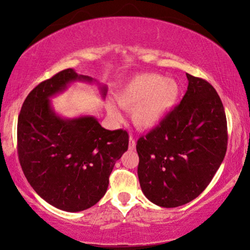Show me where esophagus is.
I'll return each instance as SVG.
<instances>
[{"mask_svg": "<svg viewBox=\"0 0 250 250\" xmlns=\"http://www.w3.org/2000/svg\"><path fill=\"white\" fill-rule=\"evenodd\" d=\"M135 146H136V143H135V140L132 138H129V145H128V149L129 150H134L135 149Z\"/></svg>", "mask_w": 250, "mask_h": 250, "instance_id": "34e87169", "label": "esophagus"}]
</instances>
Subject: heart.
Returning <instances> with one entry per match:
<instances>
[{
	"label": "heart",
	"instance_id": "obj_1",
	"mask_svg": "<svg viewBox=\"0 0 250 250\" xmlns=\"http://www.w3.org/2000/svg\"><path fill=\"white\" fill-rule=\"evenodd\" d=\"M180 84L159 74H141L129 80L116 94L122 108L132 110L136 127L151 129L165 121L179 101ZM109 115L119 119L121 114L111 101L107 102Z\"/></svg>",
	"mask_w": 250,
	"mask_h": 250
}]
</instances>
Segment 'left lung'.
I'll use <instances>...</instances> for the list:
<instances>
[{
  "instance_id": "obj_1",
  "label": "left lung",
  "mask_w": 250,
  "mask_h": 250,
  "mask_svg": "<svg viewBox=\"0 0 250 250\" xmlns=\"http://www.w3.org/2000/svg\"><path fill=\"white\" fill-rule=\"evenodd\" d=\"M187 78L181 104L136 145L142 192L165 208L199 196L227 152V117L217 92L205 80L189 74Z\"/></svg>"
}]
</instances>
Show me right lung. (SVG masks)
<instances>
[{
  "label": "right lung",
  "mask_w": 250,
  "mask_h": 250,
  "mask_svg": "<svg viewBox=\"0 0 250 250\" xmlns=\"http://www.w3.org/2000/svg\"><path fill=\"white\" fill-rule=\"evenodd\" d=\"M74 82L95 83L68 68L40 83L27 95L18 117V155L35 192L58 209L82 211L107 192L109 175L128 148V134L109 131L93 116L63 118L51 98ZM102 99L107 86L99 84Z\"/></svg>",
  "instance_id": "obj_1"
}]
</instances>
